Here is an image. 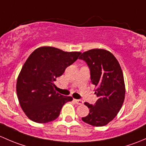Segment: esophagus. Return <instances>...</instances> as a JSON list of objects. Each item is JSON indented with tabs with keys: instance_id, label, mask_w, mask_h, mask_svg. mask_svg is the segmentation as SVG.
Segmentation results:
<instances>
[{
	"instance_id": "1",
	"label": "esophagus",
	"mask_w": 146,
	"mask_h": 146,
	"mask_svg": "<svg viewBox=\"0 0 146 146\" xmlns=\"http://www.w3.org/2000/svg\"><path fill=\"white\" fill-rule=\"evenodd\" d=\"M74 102L77 105H82L84 103L83 100H80V99H74Z\"/></svg>"
}]
</instances>
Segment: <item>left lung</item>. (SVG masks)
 I'll list each match as a JSON object with an SVG mask.
<instances>
[{
  "mask_svg": "<svg viewBox=\"0 0 146 146\" xmlns=\"http://www.w3.org/2000/svg\"><path fill=\"white\" fill-rule=\"evenodd\" d=\"M79 59L85 61L89 68L98 97L94 105L84 103L89 113L82 120L94 127H103L116 117L124 103L125 85L122 70L113 54L103 49L86 51Z\"/></svg>",
  "mask_w": 146,
  "mask_h": 146,
  "instance_id": "left-lung-1",
  "label": "left lung"
}]
</instances>
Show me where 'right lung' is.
Instances as JSON below:
<instances>
[{"mask_svg":"<svg viewBox=\"0 0 146 146\" xmlns=\"http://www.w3.org/2000/svg\"><path fill=\"white\" fill-rule=\"evenodd\" d=\"M81 53L44 46L29 55L18 76L17 94L21 108L30 119L41 124L53 121L64 104L72 100L54 90V82Z\"/></svg>","mask_w":146,"mask_h":146,"instance_id":"obj_1","label":"right lung"}]
</instances>
